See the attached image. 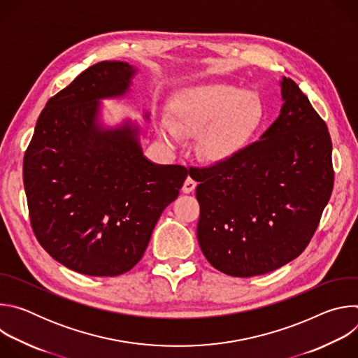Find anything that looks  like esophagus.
Returning a JSON list of instances; mask_svg holds the SVG:
<instances>
[{
  "label": "esophagus",
  "mask_w": 358,
  "mask_h": 358,
  "mask_svg": "<svg viewBox=\"0 0 358 358\" xmlns=\"http://www.w3.org/2000/svg\"><path fill=\"white\" fill-rule=\"evenodd\" d=\"M195 187H196V182L191 177H187V180L184 181V185H182L181 189H182V192L189 194V192H192L195 189Z\"/></svg>",
  "instance_id": "esophagus-1"
}]
</instances>
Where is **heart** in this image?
Masks as SVG:
<instances>
[{
	"label": "heart",
	"mask_w": 358,
	"mask_h": 358,
	"mask_svg": "<svg viewBox=\"0 0 358 358\" xmlns=\"http://www.w3.org/2000/svg\"><path fill=\"white\" fill-rule=\"evenodd\" d=\"M262 120L259 99L227 83H207L182 92L162 117L160 137L169 145L198 137V155L210 164H224L248 145Z\"/></svg>",
	"instance_id": "obj_1"
}]
</instances>
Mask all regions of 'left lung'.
<instances>
[{
	"instance_id": "1",
	"label": "left lung",
	"mask_w": 358,
	"mask_h": 358,
	"mask_svg": "<svg viewBox=\"0 0 358 358\" xmlns=\"http://www.w3.org/2000/svg\"><path fill=\"white\" fill-rule=\"evenodd\" d=\"M279 85L280 113L259 141L224 164L194 170L199 248L229 276L264 275L297 258L331 195L327 126L292 79Z\"/></svg>"
}]
</instances>
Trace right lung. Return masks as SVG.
Masks as SVG:
<instances>
[{"label": "right lung", "mask_w": 358, "mask_h": 358, "mask_svg": "<svg viewBox=\"0 0 358 358\" xmlns=\"http://www.w3.org/2000/svg\"><path fill=\"white\" fill-rule=\"evenodd\" d=\"M138 68L99 62L48 100L24 157L29 218L41 246L87 276H117L143 257L188 171L150 162L131 119L106 126L101 100L123 99ZM145 122L150 112H144Z\"/></svg>", "instance_id": "1"}]
</instances>
